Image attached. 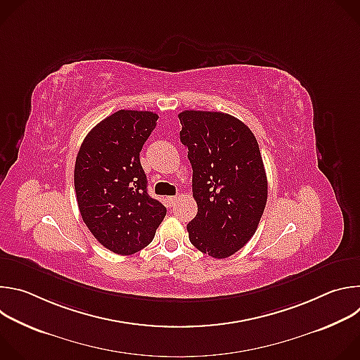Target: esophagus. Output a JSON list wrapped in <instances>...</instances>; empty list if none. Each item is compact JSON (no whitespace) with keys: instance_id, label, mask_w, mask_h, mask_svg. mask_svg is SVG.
Listing matches in <instances>:
<instances>
[{"instance_id":"34e87169","label":"esophagus","mask_w":360,"mask_h":360,"mask_svg":"<svg viewBox=\"0 0 360 360\" xmlns=\"http://www.w3.org/2000/svg\"><path fill=\"white\" fill-rule=\"evenodd\" d=\"M176 200H178V196H168L167 198V202H168L169 207H171V205H174Z\"/></svg>"}]
</instances>
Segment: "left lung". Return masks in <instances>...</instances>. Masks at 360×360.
Segmentation results:
<instances>
[{"label":"left lung","mask_w":360,"mask_h":360,"mask_svg":"<svg viewBox=\"0 0 360 360\" xmlns=\"http://www.w3.org/2000/svg\"><path fill=\"white\" fill-rule=\"evenodd\" d=\"M178 118L198 205L186 225L189 240L212 258H228L253 236L266 207L268 181L258 141L229 114L184 111Z\"/></svg>","instance_id":"1"}]
</instances>
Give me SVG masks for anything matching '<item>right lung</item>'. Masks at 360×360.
Returning <instances> with one entry per match:
<instances>
[{"instance_id":"right-lung-1","label":"right lung","mask_w":360,"mask_h":360,"mask_svg":"<svg viewBox=\"0 0 360 360\" xmlns=\"http://www.w3.org/2000/svg\"><path fill=\"white\" fill-rule=\"evenodd\" d=\"M157 121L149 111H117L88 132L78 150L74 185L82 221L118 255L149 245L167 215L164 205L148 195L139 160Z\"/></svg>"}]
</instances>
